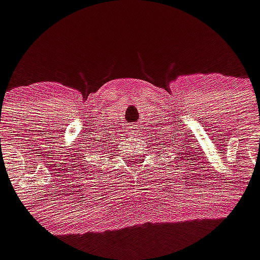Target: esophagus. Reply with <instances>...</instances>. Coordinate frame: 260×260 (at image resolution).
<instances>
[{
  "label": "esophagus",
  "instance_id": "obj_1",
  "mask_svg": "<svg viewBox=\"0 0 260 260\" xmlns=\"http://www.w3.org/2000/svg\"><path fill=\"white\" fill-rule=\"evenodd\" d=\"M130 132H132V134H137V132H139V130H138V126H133Z\"/></svg>",
  "mask_w": 260,
  "mask_h": 260
}]
</instances>
